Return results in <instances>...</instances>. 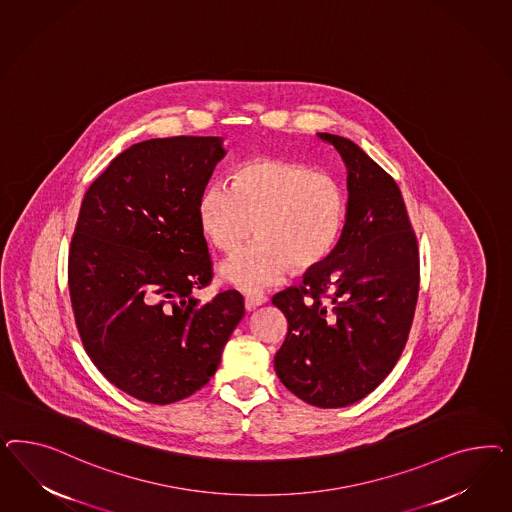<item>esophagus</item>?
I'll return each instance as SVG.
<instances>
[{
    "mask_svg": "<svg viewBox=\"0 0 512 512\" xmlns=\"http://www.w3.org/2000/svg\"><path fill=\"white\" fill-rule=\"evenodd\" d=\"M263 304H266V296L259 295V293H248L246 298H244V306H246L248 311L255 310V308H259Z\"/></svg>",
    "mask_w": 512,
    "mask_h": 512,
    "instance_id": "esophagus-1",
    "label": "esophagus"
}]
</instances>
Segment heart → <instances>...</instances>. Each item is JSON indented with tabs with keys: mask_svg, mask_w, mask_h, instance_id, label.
I'll return each mask as SVG.
<instances>
[{
	"mask_svg": "<svg viewBox=\"0 0 512 512\" xmlns=\"http://www.w3.org/2000/svg\"><path fill=\"white\" fill-rule=\"evenodd\" d=\"M347 199L340 182L310 165L251 159L236 167L233 186L210 182L199 199L202 231L223 251L255 244L219 266V276L242 291L276 285L291 270L325 263L340 242Z\"/></svg>",
	"mask_w": 512,
	"mask_h": 512,
	"instance_id": "heart-1",
	"label": "heart"
}]
</instances>
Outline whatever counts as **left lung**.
<instances>
[{"mask_svg": "<svg viewBox=\"0 0 512 512\" xmlns=\"http://www.w3.org/2000/svg\"><path fill=\"white\" fill-rule=\"evenodd\" d=\"M317 137L347 169L345 225L302 287L272 298L289 323L274 368L300 400L336 409L368 396L402 355L419 296V248L392 176L353 140Z\"/></svg>", "mask_w": 512, "mask_h": 512, "instance_id": "1", "label": "left lung"}]
</instances>
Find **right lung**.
<instances>
[{
  "mask_svg": "<svg viewBox=\"0 0 512 512\" xmlns=\"http://www.w3.org/2000/svg\"><path fill=\"white\" fill-rule=\"evenodd\" d=\"M221 137L142 140L84 195L69 249V293L86 353L114 387L167 405L204 387L244 317V298L212 281L199 221Z\"/></svg>",
  "mask_w": 512,
  "mask_h": 512,
  "instance_id": "1",
  "label": "right lung"
}]
</instances>
